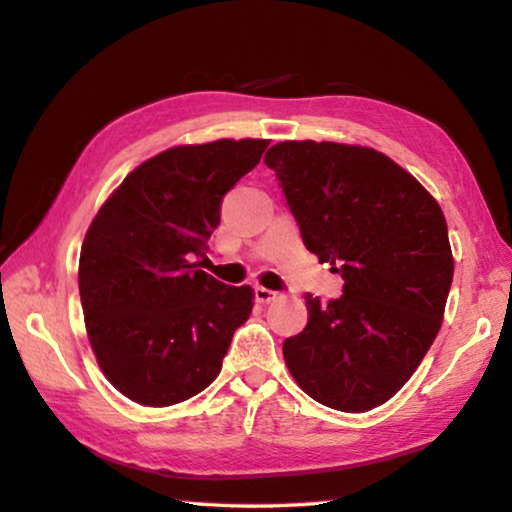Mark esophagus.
<instances>
[{
  "label": "esophagus",
  "mask_w": 512,
  "mask_h": 512,
  "mask_svg": "<svg viewBox=\"0 0 512 512\" xmlns=\"http://www.w3.org/2000/svg\"><path fill=\"white\" fill-rule=\"evenodd\" d=\"M254 297H256V301H261V303H270L274 299H279V292L267 290V288H261V285H258V288L254 290Z\"/></svg>",
  "instance_id": "esophagus-1"
}]
</instances>
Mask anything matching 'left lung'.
<instances>
[{
  "mask_svg": "<svg viewBox=\"0 0 512 512\" xmlns=\"http://www.w3.org/2000/svg\"><path fill=\"white\" fill-rule=\"evenodd\" d=\"M303 245L337 265L344 294H306L308 326L283 342L299 387L369 411L405 384L441 328L454 261L441 206L382 152L333 141L267 150Z\"/></svg>",
  "mask_w": 512,
  "mask_h": 512,
  "instance_id": "8db88e82",
  "label": "left lung"
}]
</instances>
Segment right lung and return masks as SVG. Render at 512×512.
I'll use <instances>...</instances> for the list:
<instances>
[{
  "mask_svg": "<svg viewBox=\"0 0 512 512\" xmlns=\"http://www.w3.org/2000/svg\"><path fill=\"white\" fill-rule=\"evenodd\" d=\"M267 143L170 148L134 168L94 218L80 251V303L96 360L125 398L168 407L218 378L254 292L197 263L220 224L222 197Z\"/></svg>",
  "mask_w": 512,
  "mask_h": 512,
  "instance_id": "add662e5",
  "label": "right lung"
}]
</instances>
